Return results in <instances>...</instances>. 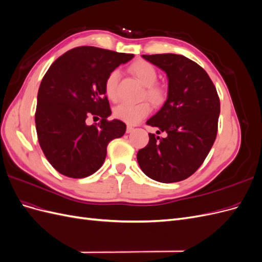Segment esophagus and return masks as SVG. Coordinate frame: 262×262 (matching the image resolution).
<instances>
[{"label": "esophagus", "instance_id": "obj_1", "mask_svg": "<svg viewBox=\"0 0 262 262\" xmlns=\"http://www.w3.org/2000/svg\"><path fill=\"white\" fill-rule=\"evenodd\" d=\"M133 130H134L133 126H131V125L126 126V133H131V132H133Z\"/></svg>", "mask_w": 262, "mask_h": 262}]
</instances>
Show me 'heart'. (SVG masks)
Instances as JSON below:
<instances>
[{"instance_id": "obj_1", "label": "heart", "mask_w": 262, "mask_h": 262, "mask_svg": "<svg viewBox=\"0 0 262 262\" xmlns=\"http://www.w3.org/2000/svg\"><path fill=\"white\" fill-rule=\"evenodd\" d=\"M132 73L136 75L140 82L146 87L145 96L153 105H160L165 98V93L161 87L156 86L157 71L150 63L140 60L134 62L131 66ZM119 70H113L105 81V93L108 99L116 100L118 97L117 86L119 80ZM150 112L147 102H139V104H129L122 102L114 109V116L122 122L128 124H137L142 119H144Z\"/></svg>"}]
</instances>
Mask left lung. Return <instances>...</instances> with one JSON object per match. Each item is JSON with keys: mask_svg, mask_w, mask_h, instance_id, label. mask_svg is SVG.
Wrapping results in <instances>:
<instances>
[{"mask_svg": "<svg viewBox=\"0 0 262 262\" xmlns=\"http://www.w3.org/2000/svg\"><path fill=\"white\" fill-rule=\"evenodd\" d=\"M142 58L167 75V99L146 121L167 137L148 133V144L138 152V163L150 179L164 184L181 181L200 167L215 141L217 92L208 73L184 55L143 54Z\"/></svg>", "mask_w": 262, "mask_h": 262, "instance_id": "1", "label": "left lung"}]
</instances>
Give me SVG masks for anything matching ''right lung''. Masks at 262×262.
I'll list each match as a JSON object with an SVG mask.
<instances>
[{"mask_svg": "<svg viewBox=\"0 0 262 262\" xmlns=\"http://www.w3.org/2000/svg\"><path fill=\"white\" fill-rule=\"evenodd\" d=\"M134 57L96 47H77L62 54L39 86L35 115L38 141L49 163L62 175L84 178L104 164L110 141L126 126L114 119L105 93L108 74ZM89 116L102 118L90 126Z\"/></svg>", "mask_w": 262, "mask_h": 262, "instance_id": "1", "label": "right lung"}]
</instances>
